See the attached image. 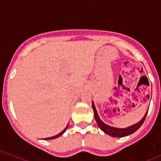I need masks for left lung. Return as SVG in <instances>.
Here are the masks:
<instances>
[{
  "instance_id": "1",
  "label": "left lung",
  "mask_w": 161,
  "mask_h": 161,
  "mask_svg": "<svg viewBox=\"0 0 161 161\" xmlns=\"http://www.w3.org/2000/svg\"><path fill=\"white\" fill-rule=\"evenodd\" d=\"M92 107L94 112V117H95V119L96 121H97V125H98L99 127H100V129L103 131H104L106 134L109 135V136H112V137H124V136H129V135L134 133L135 131H137L138 129L142 126V125L143 124L144 121H145L146 119V117H147V113H148V110H147V113L145 114L143 118H142L139 122L136 123V124L133 125L131 126H129V127L128 128H125V129H118V128L111 127V126L108 125L103 123V121L100 120V118H99L98 114H97V110H96L93 101L92 102Z\"/></svg>"
}]
</instances>
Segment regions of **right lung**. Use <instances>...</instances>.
<instances>
[{
	"instance_id": "1",
	"label": "right lung",
	"mask_w": 161,
	"mask_h": 161,
	"mask_svg": "<svg viewBox=\"0 0 161 161\" xmlns=\"http://www.w3.org/2000/svg\"><path fill=\"white\" fill-rule=\"evenodd\" d=\"M68 125L66 126V128L65 129H64V130H63L62 131H61V132H60L59 134H58V135H56V136H52V137H48V138H45V140H49V139H56V138H58L59 137V136H61V135L63 134V133L64 132V131H65L66 130H67V129H68Z\"/></svg>"
}]
</instances>
